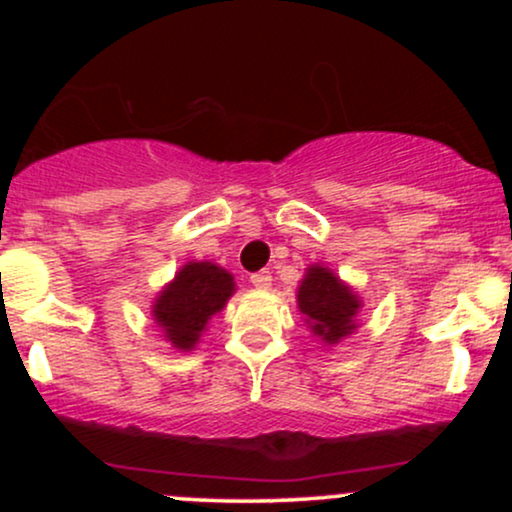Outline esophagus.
I'll return each mask as SVG.
<instances>
[{
	"instance_id": "obj_1",
	"label": "esophagus",
	"mask_w": 512,
	"mask_h": 512,
	"mask_svg": "<svg viewBox=\"0 0 512 512\" xmlns=\"http://www.w3.org/2000/svg\"><path fill=\"white\" fill-rule=\"evenodd\" d=\"M250 281H252V286H255V289L267 291L269 286H272V274H269V272H257V274L250 276Z\"/></svg>"
}]
</instances>
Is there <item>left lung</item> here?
Masks as SVG:
<instances>
[{"mask_svg":"<svg viewBox=\"0 0 512 512\" xmlns=\"http://www.w3.org/2000/svg\"><path fill=\"white\" fill-rule=\"evenodd\" d=\"M296 301L308 330L322 344L334 346L358 330L361 296L325 264H308Z\"/></svg>","mask_w":512,"mask_h":512,"instance_id":"8db88e82","label":"left lung"}]
</instances>
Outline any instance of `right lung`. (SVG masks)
Segmentation results:
<instances>
[{
  "mask_svg": "<svg viewBox=\"0 0 512 512\" xmlns=\"http://www.w3.org/2000/svg\"><path fill=\"white\" fill-rule=\"evenodd\" d=\"M236 293V281L228 269L209 260H192L175 272L158 291L151 317L161 337L178 351H192L207 332L211 317L226 308Z\"/></svg>",
  "mask_w": 512,
  "mask_h": 512,
  "instance_id": "obj_1",
  "label": "right lung"
}]
</instances>
